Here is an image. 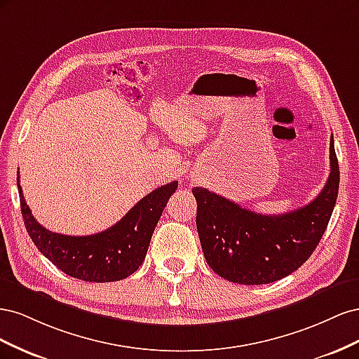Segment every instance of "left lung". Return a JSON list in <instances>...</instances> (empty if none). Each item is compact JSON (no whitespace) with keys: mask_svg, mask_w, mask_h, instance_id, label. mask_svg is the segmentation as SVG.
Listing matches in <instances>:
<instances>
[{"mask_svg":"<svg viewBox=\"0 0 359 359\" xmlns=\"http://www.w3.org/2000/svg\"><path fill=\"white\" fill-rule=\"evenodd\" d=\"M331 172L309 205L278 215L256 214L210 190L196 187V227L206 262L238 285H266L297 271L311 256L339 194L340 170L330 140Z\"/></svg>","mask_w":359,"mask_h":359,"instance_id":"8db88e82","label":"left lung"}]
</instances>
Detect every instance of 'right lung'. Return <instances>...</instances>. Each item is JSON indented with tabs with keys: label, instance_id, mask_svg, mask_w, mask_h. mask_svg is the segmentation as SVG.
Segmentation results:
<instances>
[{
	"label": "right lung",
	"instance_id": "obj_1",
	"mask_svg": "<svg viewBox=\"0 0 359 359\" xmlns=\"http://www.w3.org/2000/svg\"><path fill=\"white\" fill-rule=\"evenodd\" d=\"M177 189L178 181H173L153 190L109 229L70 236L50 232L34 219L18 177L20 211L32 243L62 273L94 283L127 278L142 265L161 212Z\"/></svg>",
	"mask_w": 359,
	"mask_h": 359
}]
</instances>
